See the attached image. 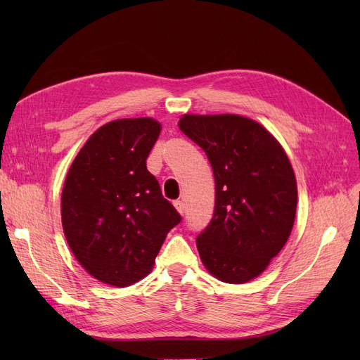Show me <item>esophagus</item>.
Listing matches in <instances>:
<instances>
[{
  "instance_id": "1",
  "label": "esophagus",
  "mask_w": 360,
  "mask_h": 360,
  "mask_svg": "<svg viewBox=\"0 0 360 360\" xmlns=\"http://www.w3.org/2000/svg\"><path fill=\"white\" fill-rule=\"evenodd\" d=\"M174 207H176V210L183 214L184 213V204L181 201H174Z\"/></svg>"
}]
</instances>
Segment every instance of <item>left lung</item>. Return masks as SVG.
Returning a JSON list of instances; mask_svg holds the SVG:
<instances>
[{
    "label": "left lung",
    "instance_id": "8db88e82",
    "mask_svg": "<svg viewBox=\"0 0 360 360\" xmlns=\"http://www.w3.org/2000/svg\"><path fill=\"white\" fill-rule=\"evenodd\" d=\"M181 132L210 160L216 184L212 222L198 238L204 267L222 282L259 276L285 246L297 205V183L279 141L237 114H184Z\"/></svg>",
    "mask_w": 360,
    "mask_h": 360
}]
</instances>
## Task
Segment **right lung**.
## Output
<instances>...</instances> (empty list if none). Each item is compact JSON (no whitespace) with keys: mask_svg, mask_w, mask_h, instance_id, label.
Instances as JSON below:
<instances>
[{"mask_svg":"<svg viewBox=\"0 0 360 360\" xmlns=\"http://www.w3.org/2000/svg\"><path fill=\"white\" fill-rule=\"evenodd\" d=\"M162 124L120 118L86 139L61 193V224L75 258L97 281L129 287L146 278L181 217L162 197L147 158Z\"/></svg>","mask_w":360,"mask_h":360,"instance_id":"obj_1","label":"right lung"}]
</instances>
